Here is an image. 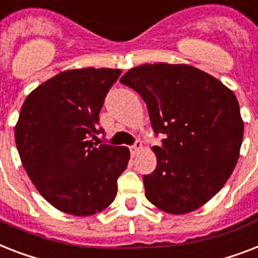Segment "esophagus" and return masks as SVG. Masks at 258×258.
Masks as SVG:
<instances>
[{"mask_svg":"<svg viewBox=\"0 0 258 258\" xmlns=\"http://www.w3.org/2000/svg\"><path fill=\"white\" fill-rule=\"evenodd\" d=\"M141 150H142V144L140 141H137L135 145L131 146V153L133 157H135V156H137V154H139Z\"/></svg>","mask_w":258,"mask_h":258,"instance_id":"obj_1","label":"esophagus"}]
</instances>
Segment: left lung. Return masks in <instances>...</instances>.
Returning a JSON list of instances; mask_svg holds the SVG:
<instances>
[{"label": "left lung", "instance_id": "obj_1", "mask_svg": "<svg viewBox=\"0 0 258 258\" xmlns=\"http://www.w3.org/2000/svg\"><path fill=\"white\" fill-rule=\"evenodd\" d=\"M121 84L145 101L152 127L162 133L153 146L157 166L144 176L145 196L169 214H186L217 195L240 157L244 121L232 90L186 63H145Z\"/></svg>", "mask_w": 258, "mask_h": 258}]
</instances>
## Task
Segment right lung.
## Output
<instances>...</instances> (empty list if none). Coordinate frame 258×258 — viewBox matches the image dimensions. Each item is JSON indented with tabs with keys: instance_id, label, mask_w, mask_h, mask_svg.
Here are the masks:
<instances>
[{
	"instance_id": "add662e5",
	"label": "right lung",
	"mask_w": 258,
	"mask_h": 258,
	"mask_svg": "<svg viewBox=\"0 0 258 258\" xmlns=\"http://www.w3.org/2000/svg\"><path fill=\"white\" fill-rule=\"evenodd\" d=\"M122 72L82 68L61 72L29 93L14 127L18 154L40 195L55 209L92 216L114 201L126 169V146H94L98 114Z\"/></svg>"
}]
</instances>
